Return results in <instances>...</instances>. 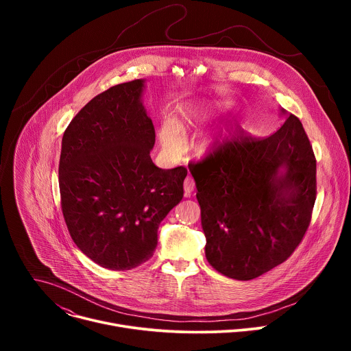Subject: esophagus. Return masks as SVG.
I'll list each match as a JSON object with an SVG mask.
<instances>
[{
  "mask_svg": "<svg viewBox=\"0 0 351 351\" xmlns=\"http://www.w3.org/2000/svg\"><path fill=\"white\" fill-rule=\"evenodd\" d=\"M194 187H195V183H194V179L191 178V176H187L186 179H184V182H183V189H184V195L186 197H190V194L193 193V190H194Z\"/></svg>",
  "mask_w": 351,
  "mask_h": 351,
  "instance_id": "obj_1",
  "label": "esophagus"
}]
</instances>
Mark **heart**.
<instances>
[{
  "instance_id": "b5f03b06",
  "label": "heart",
  "mask_w": 351,
  "mask_h": 351,
  "mask_svg": "<svg viewBox=\"0 0 351 351\" xmlns=\"http://www.w3.org/2000/svg\"><path fill=\"white\" fill-rule=\"evenodd\" d=\"M202 117H203V112H199L198 110H190L189 112L184 114L183 121H184V123H190L191 121L198 119ZM180 128H183V123L178 125L172 119L164 121L161 130H160V137L168 152H172V153L180 152V148L183 145V134H182Z\"/></svg>"
}]
</instances>
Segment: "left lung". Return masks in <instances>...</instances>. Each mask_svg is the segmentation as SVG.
Here are the masks:
<instances>
[{"label": "left lung", "mask_w": 351, "mask_h": 351, "mask_svg": "<svg viewBox=\"0 0 351 351\" xmlns=\"http://www.w3.org/2000/svg\"><path fill=\"white\" fill-rule=\"evenodd\" d=\"M189 169L206 257L219 274L254 279L285 263L302 243L317 198V161L295 115L289 114L268 137L241 130Z\"/></svg>", "instance_id": "1"}]
</instances>
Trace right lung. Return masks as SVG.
Here are the masks:
<instances>
[{
	"mask_svg": "<svg viewBox=\"0 0 351 351\" xmlns=\"http://www.w3.org/2000/svg\"><path fill=\"white\" fill-rule=\"evenodd\" d=\"M136 79L95 95L71 121L60 158L69 234L95 264L126 271L153 257L158 226L183 198L184 167L161 169L149 152L153 121Z\"/></svg>",
	"mask_w": 351,
	"mask_h": 351,
	"instance_id": "right-lung-1",
	"label": "right lung"
}]
</instances>
